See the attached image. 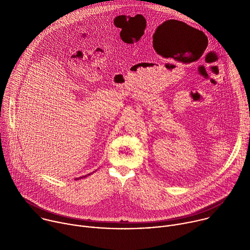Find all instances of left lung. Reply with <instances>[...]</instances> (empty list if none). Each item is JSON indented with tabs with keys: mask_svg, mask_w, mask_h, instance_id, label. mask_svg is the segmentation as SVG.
<instances>
[{
	"mask_svg": "<svg viewBox=\"0 0 250 250\" xmlns=\"http://www.w3.org/2000/svg\"><path fill=\"white\" fill-rule=\"evenodd\" d=\"M196 31H197V32H198V33H200V34H201V35H203V37H205V34H204V33H203V32H202V31H199V30H196ZM205 38H206V37H205Z\"/></svg>",
	"mask_w": 250,
	"mask_h": 250,
	"instance_id": "8db88e82",
	"label": "left lung"
}]
</instances>
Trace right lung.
<instances>
[{
    "label": "right lung",
    "mask_w": 250,
    "mask_h": 250,
    "mask_svg": "<svg viewBox=\"0 0 250 250\" xmlns=\"http://www.w3.org/2000/svg\"><path fill=\"white\" fill-rule=\"evenodd\" d=\"M90 174H88V175H85V176H82V177H78V178H76L75 180H79V179H82V178H85V177H87V176H89Z\"/></svg>",
    "instance_id": "add662e5"
}]
</instances>
